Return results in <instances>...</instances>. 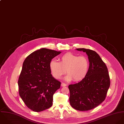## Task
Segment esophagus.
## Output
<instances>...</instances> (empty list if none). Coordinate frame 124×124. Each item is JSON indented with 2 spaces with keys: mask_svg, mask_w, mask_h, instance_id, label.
Returning <instances> with one entry per match:
<instances>
[{
  "mask_svg": "<svg viewBox=\"0 0 124 124\" xmlns=\"http://www.w3.org/2000/svg\"><path fill=\"white\" fill-rule=\"evenodd\" d=\"M61 86L62 87H65V86H66V84L65 83H62L61 84Z\"/></svg>",
  "mask_w": 124,
  "mask_h": 124,
  "instance_id": "34e87169",
  "label": "esophagus"
}]
</instances>
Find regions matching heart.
Here are the masks:
<instances>
[{"instance_id": "b5f03b06", "label": "heart", "mask_w": 124, "mask_h": 124, "mask_svg": "<svg viewBox=\"0 0 124 124\" xmlns=\"http://www.w3.org/2000/svg\"><path fill=\"white\" fill-rule=\"evenodd\" d=\"M89 67L88 58L84 56H78L71 53H67L59 58V62L52 60L49 63L50 70L56 79L60 78L66 72L65 79L75 81L82 80L87 74Z\"/></svg>"}]
</instances>
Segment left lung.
<instances>
[{
	"label": "left lung",
	"instance_id": "8db88e82",
	"mask_svg": "<svg viewBox=\"0 0 124 124\" xmlns=\"http://www.w3.org/2000/svg\"><path fill=\"white\" fill-rule=\"evenodd\" d=\"M76 49L86 53L90 64L86 76L78 83L69 86L70 102L77 110L88 111L105 99L110 85V78L105 64L96 52L85 48Z\"/></svg>",
	"mask_w": 124,
	"mask_h": 124
}]
</instances>
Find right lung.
<instances>
[{"instance_id": "obj_1", "label": "right lung", "mask_w": 124, "mask_h": 124, "mask_svg": "<svg viewBox=\"0 0 124 124\" xmlns=\"http://www.w3.org/2000/svg\"><path fill=\"white\" fill-rule=\"evenodd\" d=\"M61 53L41 48L29 54L23 62L18 80L20 97L26 105L38 112L49 108L53 95L61 82L51 74L50 62Z\"/></svg>"}]
</instances>
